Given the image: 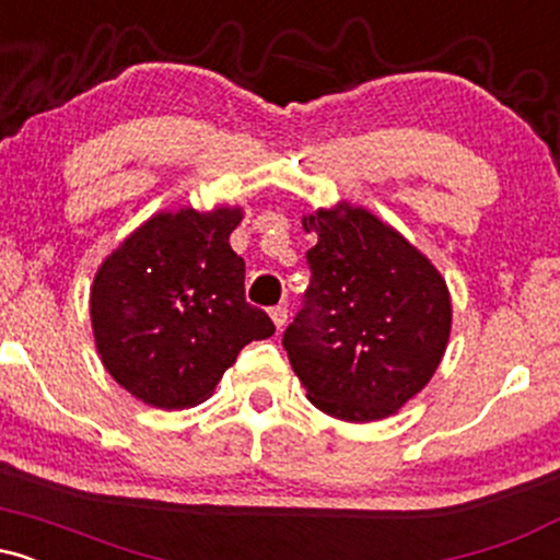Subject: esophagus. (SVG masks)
Instances as JSON below:
<instances>
[{
  "label": "esophagus",
  "mask_w": 560,
  "mask_h": 560,
  "mask_svg": "<svg viewBox=\"0 0 560 560\" xmlns=\"http://www.w3.org/2000/svg\"><path fill=\"white\" fill-rule=\"evenodd\" d=\"M271 320H273V326L276 329H284L287 326V318H289V311H287V305H276V307H271Z\"/></svg>",
  "instance_id": "34e87169"
}]
</instances>
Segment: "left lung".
<instances>
[{
    "label": "left lung",
    "mask_w": 560,
    "mask_h": 560,
    "mask_svg": "<svg viewBox=\"0 0 560 560\" xmlns=\"http://www.w3.org/2000/svg\"><path fill=\"white\" fill-rule=\"evenodd\" d=\"M316 234L311 287L284 331L307 400L339 421L395 416L434 376L453 326L450 289L434 262L358 205L302 215Z\"/></svg>",
    "instance_id": "obj_1"
}]
</instances>
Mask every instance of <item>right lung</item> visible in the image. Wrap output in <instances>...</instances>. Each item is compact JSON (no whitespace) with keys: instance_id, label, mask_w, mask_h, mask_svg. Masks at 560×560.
I'll return each instance as SVG.
<instances>
[{"instance_id":"1","label":"right lung","mask_w":560,"mask_h":560,"mask_svg":"<svg viewBox=\"0 0 560 560\" xmlns=\"http://www.w3.org/2000/svg\"><path fill=\"white\" fill-rule=\"evenodd\" d=\"M242 215L229 205L160 210L96 268V352L137 400L163 410L199 405L244 345L276 331L244 300V260L229 244Z\"/></svg>"}]
</instances>
